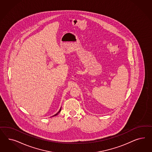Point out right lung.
Segmentation results:
<instances>
[{
    "label": "right lung",
    "mask_w": 152,
    "mask_h": 152,
    "mask_svg": "<svg viewBox=\"0 0 152 152\" xmlns=\"http://www.w3.org/2000/svg\"><path fill=\"white\" fill-rule=\"evenodd\" d=\"M61 108H60V110H59V111H58V113H56V114L55 115H53V116H56V115H58V113H60V111H61Z\"/></svg>",
    "instance_id": "right-lung-1"
}]
</instances>
